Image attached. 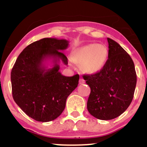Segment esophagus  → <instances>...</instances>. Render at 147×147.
I'll return each mask as SVG.
<instances>
[{
    "instance_id": "34e87169",
    "label": "esophagus",
    "mask_w": 147,
    "mask_h": 147,
    "mask_svg": "<svg viewBox=\"0 0 147 147\" xmlns=\"http://www.w3.org/2000/svg\"><path fill=\"white\" fill-rule=\"evenodd\" d=\"M79 83L80 84H84V83H85V80H84L83 79V78H80V80H79Z\"/></svg>"
}]
</instances>
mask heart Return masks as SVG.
<instances>
[{
	"label": "heart",
	"mask_w": 147,
	"mask_h": 147,
	"mask_svg": "<svg viewBox=\"0 0 147 147\" xmlns=\"http://www.w3.org/2000/svg\"><path fill=\"white\" fill-rule=\"evenodd\" d=\"M109 50L106 45L91 43L75 50L71 59L74 63L81 65L83 72L95 74L103 69L107 62Z\"/></svg>",
	"instance_id": "heart-1"
}]
</instances>
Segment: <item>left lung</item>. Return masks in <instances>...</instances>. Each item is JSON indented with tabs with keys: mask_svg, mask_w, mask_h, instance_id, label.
Masks as SVG:
<instances>
[{
	"mask_svg": "<svg viewBox=\"0 0 147 147\" xmlns=\"http://www.w3.org/2000/svg\"><path fill=\"white\" fill-rule=\"evenodd\" d=\"M109 56L106 65L99 72L84 75L90 87L87 110L102 120L117 117L132 101L137 84L134 62L117 42L107 38Z\"/></svg>",
	"mask_w": 147,
	"mask_h": 147,
	"instance_id": "left-lung-1",
	"label": "left lung"
}]
</instances>
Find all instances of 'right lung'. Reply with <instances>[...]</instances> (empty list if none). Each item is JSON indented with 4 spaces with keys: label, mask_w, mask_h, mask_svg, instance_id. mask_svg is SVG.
Masks as SVG:
<instances>
[{
    "label": "right lung",
    "mask_w": 147,
    "mask_h": 147,
    "mask_svg": "<svg viewBox=\"0 0 147 147\" xmlns=\"http://www.w3.org/2000/svg\"><path fill=\"white\" fill-rule=\"evenodd\" d=\"M65 39L42 38L28 45L18 57L11 71L12 94L16 103L32 119L47 122L58 117L68 96L78 87L79 75L66 77L60 72V61L67 65L63 50ZM53 60L52 68L45 63Z\"/></svg>",
    "instance_id": "right-lung-1"
}]
</instances>
